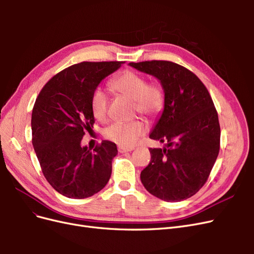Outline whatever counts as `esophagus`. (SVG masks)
<instances>
[{"mask_svg":"<svg viewBox=\"0 0 254 254\" xmlns=\"http://www.w3.org/2000/svg\"><path fill=\"white\" fill-rule=\"evenodd\" d=\"M134 148L133 147H122V146H120V147H119V151L120 152H127V151H132Z\"/></svg>","mask_w":254,"mask_h":254,"instance_id":"obj_1","label":"esophagus"}]
</instances>
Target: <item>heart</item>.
<instances>
[{
	"label": "heart",
	"mask_w": 254,
	"mask_h": 254,
	"mask_svg": "<svg viewBox=\"0 0 254 254\" xmlns=\"http://www.w3.org/2000/svg\"><path fill=\"white\" fill-rule=\"evenodd\" d=\"M112 88L133 101V110L153 119L163 110L164 93L160 84L148 82L143 75L125 71L111 82ZM109 96L103 88H96L91 96V109L94 117L105 122L108 119ZM146 126L141 120L131 122H117L105 130L107 139L117 143L122 147H132L139 137L145 132Z\"/></svg>",
	"instance_id": "b5f03b06"
}]
</instances>
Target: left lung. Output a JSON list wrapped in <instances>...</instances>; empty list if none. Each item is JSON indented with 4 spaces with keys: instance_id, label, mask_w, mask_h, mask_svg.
<instances>
[{
    "instance_id": "left-lung-1",
    "label": "left lung",
    "mask_w": 254,
    "mask_h": 254,
    "mask_svg": "<svg viewBox=\"0 0 254 254\" xmlns=\"http://www.w3.org/2000/svg\"><path fill=\"white\" fill-rule=\"evenodd\" d=\"M157 77L164 89V110L149 137L166 147L149 148L150 162L141 181L153 196L181 201L195 195L211 174L220 147L218 114L197 76L166 60L130 63Z\"/></svg>"
}]
</instances>
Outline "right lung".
I'll return each instance as SVG.
<instances>
[{
	"label": "right lung",
	"instance_id": "right-lung-1",
	"mask_svg": "<svg viewBox=\"0 0 254 254\" xmlns=\"http://www.w3.org/2000/svg\"><path fill=\"white\" fill-rule=\"evenodd\" d=\"M123 61H83L57 73L44 84L32 114L33 146L45 179L67 198L93 196L108 183L117 145L103 141L92 150L81 146L95 123L91 96Z\"/></svg>",
	"mask_w": 254,
	"mask_h": 254
}]
</instances>
